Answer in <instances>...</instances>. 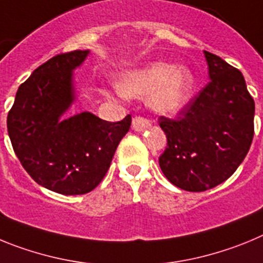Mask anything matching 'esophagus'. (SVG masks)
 <instances>
[{"label": "esophagus", "instance_id": "obj_1", "mask_svg": "<svg viewBox=\"0 0 263 263\" xmlns=\"http://www.w3.org/2000/svg\"><path fill=\"white\" fill-rule=\"evenodd\" d=\"M150 121L147 120V118H143V117H134L133 118V122H132V126H133V129L136 130V132H142V130L147 129V127H150Z\"/></svg>", "mask_w": 263, "mask_h": 263}]
</instances>
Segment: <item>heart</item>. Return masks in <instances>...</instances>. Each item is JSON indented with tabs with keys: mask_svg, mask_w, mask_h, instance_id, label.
Returning a JSON list of instances; mask_svg holds the SVG:
<instances>
[{
	"mask_svg": "<svg viewBox=\"0 0 263 263\" xmlns=\"http://www.w3.org/2000/svg\"><path fill=\"white\" fill-rule=\"evenodd\" d=\"M195 89V76L184 66L157 62L129 71L118 80V90L126 97L147 96V104L160 115H174L184 108ZM109 96L108 92H105Z\"/></svg>",
	"mask_w": 263,
	"mask_h": 263,
	"instance_id": "1",
	"label": "heart"
}]
</instances>
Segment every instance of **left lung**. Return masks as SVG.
<instances>
[{
	"label": "left lung",
	"mask_w": 263,
	"mask_h": 263,
	"mask_svg": "<svg viewBox=\"0 0 263 263\" xmlns=\"http://www.w3.org/2000/svg\"><path fill=\"white\" fill-rule=\"evenodd\" d=\"M204 55L210 83L175 120H158L167 137L160 170L174 185L190 192L206 191L232 176L254 136V100L242 73L215 53Z\"/></svg>",
	"instance_id": "left-lung-1"
}]
</instances>
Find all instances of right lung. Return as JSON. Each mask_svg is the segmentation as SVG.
<instances>
[{
  "label": "right lung",
  "mask_w": 263,
  "mask_h": 263,
  "mask_svg": "<svg viewBox=\"0 0 263 263\" xmlns=\"http://www.w3.org/2000/svg\"><path fill=\"white\" fill-rule=\"evenodd\" d=\"M89 50L71 51L39 66L8 115V133L23 168L39 185L62 195H84L108 173L132 117L109 122L83 111L60 120L75 101L73 69Z\"/></svg>",
  "instance_id": "1"
}]
</instances>
